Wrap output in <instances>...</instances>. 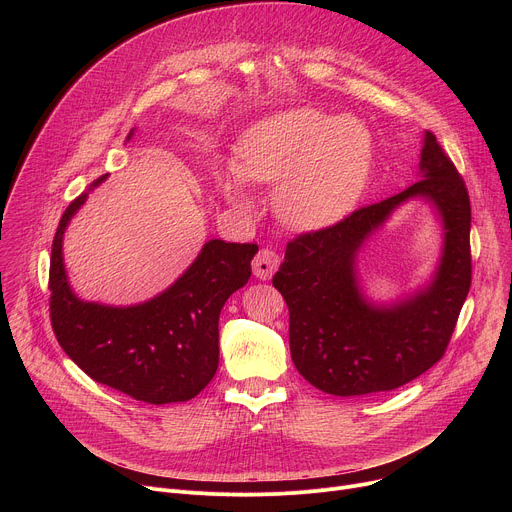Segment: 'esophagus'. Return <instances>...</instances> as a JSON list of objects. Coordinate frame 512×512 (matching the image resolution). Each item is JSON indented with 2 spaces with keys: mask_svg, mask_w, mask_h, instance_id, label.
I'll return each mask as SVG.
<instances>
[{
  "mask_svg": "<svg viewBox=\"0 0 512 512\" xmlns=\"http://www.w3.org/2000/svg\"><path fill=\"white\" fill-rule=\"evenodd\" d=\"M279 267V255L273 249H261L253 259V273L259 279H269Z\"/></svg>",
  "mask_w": 512,
  "mask_h": 512,
  "instance_id": "esophagus-1",
  "label": "esophagus"
}]
</instances>
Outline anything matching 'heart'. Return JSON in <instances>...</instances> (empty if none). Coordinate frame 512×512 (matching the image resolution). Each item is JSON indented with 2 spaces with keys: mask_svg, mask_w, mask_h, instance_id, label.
Returning <instances> with one entry per match:
<instances>
[{
  "mask_svg": "<svg viewBox=\"0 0 512 512\" xmlns=\"http://www.w3.org/2000/svg\"><path fill=\"white\" fill-rule=\"evenodd\" d=\"M373 137L348 115L289 109L251 125L239 143V162L216 174L221 194L247 208L245 180L278 184L275 206L300 229L328 227L344 218L367 188Z\"/></svg>",
  "mask_w": 512,
  "mask_h": 512,
  "instance_id": "heart-1",
  "label": "heart"
}]
</instances>
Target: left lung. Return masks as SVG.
Listing matches in <instances>:
<instances>
[{
  "mask_svg": "<svg viewBox=\"0 0 512 512\" xmlns=\"http://www.w3.org/2000/svg\"><path fill=\"white\" fill-rule=\"evenodd\" d=\"M419 178L387 200L287 243L273 285L289 308L291 360L324 393L352 397L393 391L431 369L450 344L472 283V214L466 184L431 131L423 135ZM411 197H425L441 214L443 259L417 295L377 307L361 294L355 255Z\"/></svg>",
  "mask_w": 512,
  "mask_h": 512,
  "instance_id": "obj_1",
  "label": "left lung"
}]
</instances>
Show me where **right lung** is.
Masks as SVG:
<instances>
[{
	"instance_id": "add662e5",
	"label": "right lung",
	"mask_w": 512,
	"mask_h": 512,
	"mask_svg": "<svg viewBox=\"0 0 512 512\" xmlns=\"http://www.w3.org/2000/svg\"><path fill=\"white\" fill-rule=\"evenodd\" d=\"M105 178H97L89 190ZM89 190L68 204L52 241L48 289L56 340L101 385L152 405L188 401L218 369V316L249 281L259 247L212 239L166 291L148 302L123 308L83 302L68 285L62 239Z\"/></svg>"
}]
</instances>
